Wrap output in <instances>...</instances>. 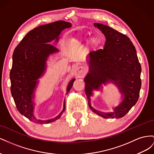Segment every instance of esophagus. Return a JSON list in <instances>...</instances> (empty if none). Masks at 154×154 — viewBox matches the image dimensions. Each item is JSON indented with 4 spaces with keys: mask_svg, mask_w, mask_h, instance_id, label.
I'll list each match as a JSON object with an SVG mask.
<instances>
[{
    "mask_svg": "<svg viewBox=\"0 0 154 154\" xmlns=\"http://www.w3.org/2000/svg\"><path fill=\"white\" fill-rule=\"evenodd\" d=\"M76 71L77 73L79 74L80 76H83L84 75L85 73V68L83 67V66H78L76 68Z\"/></svg>",
    "mask_w": 154,
    "mask_h": 154,
    "instance_id": "34e87169",
    "label": "esophagus"
}]
</instances>
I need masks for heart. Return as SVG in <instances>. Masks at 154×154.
Returning <instances> with one entry per match:
<instances>
[{"label":"heart","instance_id":"heart-1","mask_svg":"<svg viewBox=\"0 0 154 154\" xmlns=\"http://www.w3.org/2000/svg\"><path fill=\"white\" fill-rule=\"evenodd\" d=\"M84 42L86 44L92 43V44L94 46H95V47L100 44V40L97 38H96V37H94V38H86L85 39Z\"/></svg>","mask_w":154,"mask_h":154}]
</instances>
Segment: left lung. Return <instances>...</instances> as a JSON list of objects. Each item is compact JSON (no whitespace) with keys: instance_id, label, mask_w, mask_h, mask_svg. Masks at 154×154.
Segmentation results:
<instances>
[{"instance_id":"1","label":"left lung","mask_w":154,"mask_h":154,"mask_svg":"<svg viewBox=\"0 0 154 154\" xmlns=\"http://www.w3.org/2000/svg\"><path fill=\"white\" fill-rule=\"evenodd\" d=\"M105 36L103 49L91 51L88 55V72L84 78L88 103L93 112L106 119L121 118L137 103L141 86V67L136 48L127 36L109 26L94 23ZM110 82L119 88L122 100L111 113H103L91 106L94 90Z\"/></svg>"}]
</instances>
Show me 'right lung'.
<instances>
[{
  "label": "right lung",
  "mask_w": 154,
  "mask_h": 154,
  "mask_svg": "<svg viewBox=\"0 0 154 154\" xmlns=\"http://www.w3.org/2000/svg\"><path fill=\"white\" fill-rule=\"evenodd\" d=\"M71 26L70 22L58 20L35 27L27 32L13 52L10 71L11 95L19 112L35 123H52L61 117L66 109L64 101L62 111L54 118L41 120L34 116L35 92L38 79L45 71L48 57L59 51L50 43L53 40L58 42L61 32ZM74 80L73 78L69 82L67 94Z\"/></svg>",
  "instance_id": "add662e5"
}]
</instances>
